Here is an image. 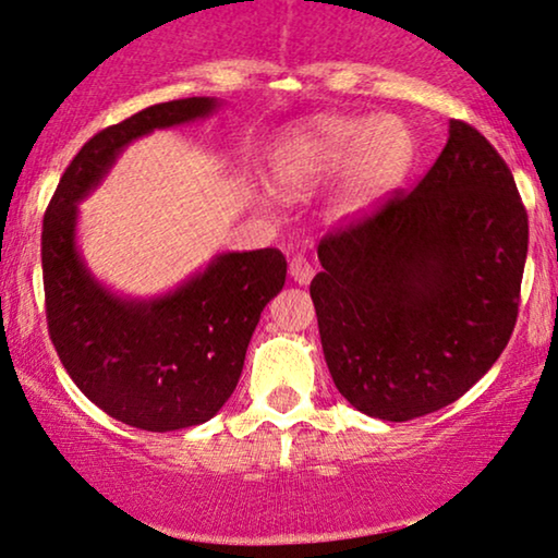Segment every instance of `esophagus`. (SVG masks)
Instances as JSON below:
<instances>
[{
	"mask_svg": "<svg viewBox=\"0 0 558 558\" xmlns=\"http://www.w3.org/2000/svg\"><path fill=\"white\" fill-rule=\"evenodd\" d=\"M288 272H291V278L295 280L299 286H308L311 280H314V265L308 263L306 257H293L291 259V267H288Z\"/></svg>",
	"mask_w": 558,
	"mask_h": 558,
	"instance_id": "obj_1",
	"label": "esophagus"
}]
</instances>
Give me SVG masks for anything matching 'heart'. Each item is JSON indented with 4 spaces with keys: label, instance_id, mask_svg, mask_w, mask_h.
Wrapping results in <instances>:
<instances>
[{
    "label": "heart",
    "instance_id": "heart-1",
    "mask_svg": "<svg viewBox=\"0 0 558 558\" xmlns=\"http://www.w3.org/2000/svg\"><path fill=\"white\" fill-rule=\"evenodd\" d=\"M411 155V132L396 117H326L288 140L275 168V189L301 196L341 173L333 211L354 217L398 189Z\"/></svg>",
    "mask_w": 558,
    "mask_h": 558
}]
</instances>
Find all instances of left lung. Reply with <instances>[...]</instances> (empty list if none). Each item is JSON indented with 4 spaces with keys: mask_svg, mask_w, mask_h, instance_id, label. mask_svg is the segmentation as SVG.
<instances>
[{
    "mask_svg": "<svg viewBox=\"0 0 558 558\" xmlns=\"http://www.w3.org/2000/svg\"><path fill=\"white\" fill-rule=\"evenodd\" d=\"M525 255L529 217L510 168L451 119L413 191L318 244L311 299L337 390L383 421L462 398L508 344Z\"/></svg>",
    "mask_w": 558,
    "mask_h": 558,
    "instance_id": "obj_1",
    "label": "left lung"
}]
</instances>
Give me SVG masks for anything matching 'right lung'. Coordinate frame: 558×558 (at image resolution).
Segmentation results:
<instances>
[{
    "mask_svg": "<svg viewBox=\"0 0 558 558\" xmlns=\"http://www.w3.org/2000/svg\"><path fill=\"white\" fill-rule=\"evenodd\" d=\"M214 96L147 107L81 147L43 219L48 331L65 373L111 418L178 430L214 418L240 383L259 314L286 286L278 250L219 252L173 291H111L78 247V204L135 140L219 111Z\"/></svg>",
    "mask_w": 558,
    "mask_h": 558,
    "instance_id": "1",
    "label": "right lung"
}]
</instances>
